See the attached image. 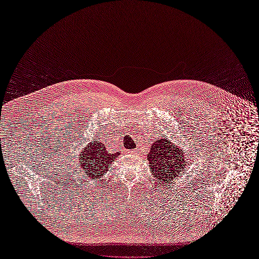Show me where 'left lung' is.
Here are the masks:
<instances>
[{"instance_id":"1","label":"left lung","mask_w":259,"mask_h":259,"mask_svg":"<svg viewBox=\"0 0 259 259\" xmlns=\"http://www.w3.org/2000/svg\"><path fill=\"white\" fill-rule=\"evenodd\" d=\"M147 160L153 175L162 186L173 181L186 167L183 151L167 138H161L152 143Z\"/></svg>"}]
</instances>
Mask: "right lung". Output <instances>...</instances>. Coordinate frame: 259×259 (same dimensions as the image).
I'll return each instance as SVG.
<instances>
[{
    "label": "right lung",
    "mask_w": 259,
    "mask_h": 259,
    "mask_svg": "<svg viewBox=\"0 0 259 259\" xmlns=\"http://www.w3.org/2000/svg\"><path fill=\"white\" fill-rule=\"evenodd\" d=\"M118 156H120V152L110 154L99 139H94L93 143L86 145L85 149L82 150L79 162L86 175H88L90 179L95 180L106 173L109 165Z\"/></svg>",
    "instance_id": "obj_1"
}]
</instances>
